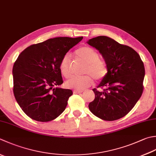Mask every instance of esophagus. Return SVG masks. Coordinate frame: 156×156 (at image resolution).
Segmentation results:
<instances>
[{"label": "esophagus", "mask_w": 156, "mask_h": 156, "mask_svg": "<svg viewBox=\"0 0 156 156\" xmlns=\"http://www.w3.org/2000/svg\"><path fill=\"white\" fill-rule=\"evenodd\" d=\"M73 93L74 94H80L81 93H82V90H73Z\"/></svg>", "instance_id": "obj_1"}]
</instances>
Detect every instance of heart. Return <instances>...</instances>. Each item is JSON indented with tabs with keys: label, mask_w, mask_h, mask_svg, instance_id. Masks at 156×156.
Segmentation results:
<instances>
[{
	"label": "heart",
	"mask_w": 156,
	"mask_h": 156,
	"mask_svg": "<svg viewBox=\"0 0 156 156\" xmlns=\"http://www.w3.org/2000/svg\"><path fill=\"white\" fill-rule=\"evenodd\" d=\"M75 57L86 63L83 69V74L80 76H72L65 82L66 87L76 90H83L93 82L101 80L108 72V68L104 61L100 59L98 52L88 46L81 47L74 52ZM59 70L64 78H68L71 74V64L68 55L64 56L59 63Z\"/></svg>",
	"instance_id": "b5f03b06"
}]
</instances>
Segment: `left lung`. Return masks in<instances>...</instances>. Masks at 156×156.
<instances>
[{
	"instance_id": "left-lung-1",
	"label": "left lung",
	"mask_w": 156,
	"mask_h": 156,
	"mask_svg": "<svg viewBox=\"0 0 156 156\" xmlns=\"http://www.w3.org/2000/svg\"><path fill=\"white\" fill-rule=\"evenodd\" d=\"M87 43L99 51L108 68V73L97 87L103 90L93 88L95 97L88 108L103 120H118L134 108L141 96L144 65L133 48L108 36H97Z\"/></svg>"
}]
</instances>
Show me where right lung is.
Listing matches in <instances>:
<instances>
[{"label":"right lung","instance_id":"obj_1","mask_svg":"<svg viewBox=\"0 0 156 156\" xmlns=\"http://www.w3.org/2000/svg\"><path fill=\"white\" fill-rule=\"evenodd\" d=\"M83 37H57L23 51L13 68V93L23 112L33 120L48 122L65 110L72 91L63 83L59 63Z\"/></svg>","mask_w":156,"mask_h":156}]
</instances>
